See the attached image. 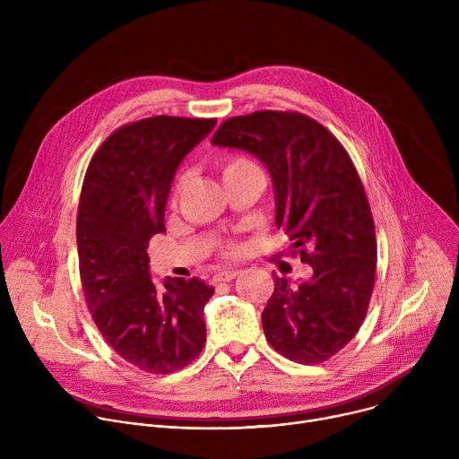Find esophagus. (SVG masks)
Returning <instances> with one entry per match:
<instances>
[{
	"mask_svg": "<svg viewBox=\"0 0 459 459\" xmlns=\"http://www.w3.org/2000/svg\"><path fill=\"white\" fill-rule=\"evenodd\" d=\"M239 273L238 271H221L214 276V281L220 283V281H232Z\"/></svg>",
	"mask_w": 459,
	"mask_h": 459,
	"instance_id": "esophagus-1",
	"label": "esophagus"
}]
</instances>
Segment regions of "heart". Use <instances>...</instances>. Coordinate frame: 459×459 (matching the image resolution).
Listing matches in <instances>:
<instances>
[{
    "instance_id": "1",
    "label": "heart",
    "mask_w": 459,
    "mask_h": 459,
    "mask_svg": "<svg viewBox=\"0 0 459 459\" xmlns=\"http://www.w3.org/2000/svg\"><path fill=\"white\" fill-rule=\"evenodd\" d=\"M252 167H255V165L250 163V161L245 160V158H232V160H229V161L223 165V176H229V174L238 172V170L252 169Z\"/></svg>"
}]
</instances>
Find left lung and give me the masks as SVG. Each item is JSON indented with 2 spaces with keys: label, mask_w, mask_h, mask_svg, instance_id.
<instances>
[{
  "label": "left lung",
  "mask_w": 459,
  "mask_h": 459,
  "mask_svg": "<svg viewBox=\"0 0 459 459\" xmlns=\"http://www.w3.org/2000/svg\"><path fill=\"white\" fill-rule=\"evenodd\" d=\"M211 143L265 165L276 227L314 271L296 285L274 274L261 314L267 342L298 363L329 359L359 331L376 274L374 221L347 151L312 117L276 110L223 121Z\"/></svg>",
  "instance_id": "8db88e82"
}]
</instances>
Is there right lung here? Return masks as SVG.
Instances as JSON below:
<instances>
[{
	"label": "right lung",
	"mask_w": 459,
	"mask_h": 459,
	"mask_svg": "<svg viewBox=\"0 0 459 459\" xmlns=\"http://www.w3.org/2000/svg\"><path fill=\"white\" fill-rule=\"evenodd\" d=\"M216 119L154 116L130 123L94 154L78 211L85 299L105 342L125 361L169 374L198 358L214 287L192 278L152 281L149 239L165 232V207L183 158Z\"/></svg>",
	"instance_id": "obj_1"
}]
</instances>
